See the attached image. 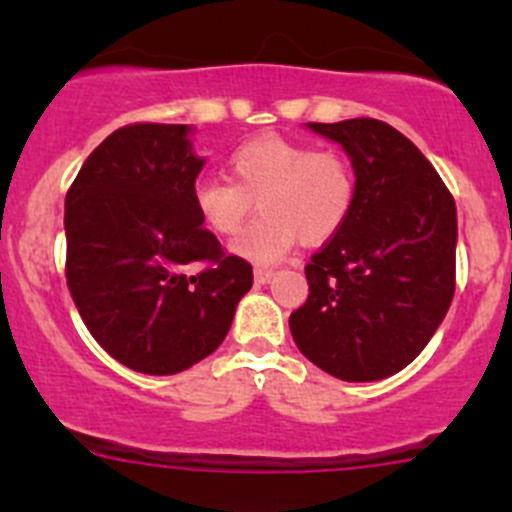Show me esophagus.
<instances>
[{"label":"esophagus","instance_id":"34e87169","mask_svg":"<svg viewBox=\"0 0 512 512\" xmlns=\"http://www.w3.org/2000/svg\"><path fill=\"white\" fill-rule=\"evenodd\" d=\"M272 275H275V272L267 270V267H255V282H257V285H267V282L272 280Z\"/></svg>","mask_w":512,"mask_h":512}]
</instances>
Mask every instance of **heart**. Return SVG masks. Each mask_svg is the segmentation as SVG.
I'll list each match as a JSON object with an SVG mask.
<instances>
[{
  "label": "heart",
  "mask_w": 512,
  "mask_h": 512,
  "mask_svg": "<svg viewBox=\"0 0 512 512\" xmlns=\"http://www.w3.org/2000/svg\"><path fill=\"white\" fill-rule=\"evenodd\" d=\"M230 180L200 178L193 188L198 218L215 235L240 232L257 200L260 218L235 242L245 260L277 262L297 245H322L342 230L356 200L354 165L339 151L262 136L237 148L227 163Z\"/></svg>",
  "instance_id": "b5f03b06"
}]
</instances>
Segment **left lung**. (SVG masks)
<instances>
[{"mask_svg": "<svg viewBox=\"0 0 512 512\" xmlns=\"http://www.w3.org/2000/svg\"><path fill=\"white\" fill-rule=\"evenodd\" d=\"M352 158L356 200L304 267L309 297L289 314L294 344L342 381L409 366L456 292V203L426 156L376 118L307 123Z\"/></svg>", "mask_w": 512, "mask_h": 512, "instance_id": "8db88e82", "label": "left lung"}]
</instances>
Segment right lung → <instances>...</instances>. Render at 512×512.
Instances as JSON below:
<instances>
[{"label": "right lung", "mask_w": 512, "mask_h": 512, "mask_svg": "<svg viewBox=\"0 0 512 512\" xmlns=\"http://www.w3.org/2000/svg\"><path fill=\"white\" fill-rule=\"evenodd\" d=\"M190 126L131 123L86 158L66 193V285L123 366L168 376L223 344L252 265L225 255L193 205L203 158ZM198 261L200 273L187 267Z\"/></svg>", "instance_id": "obj_1"}]
</instances>
